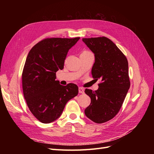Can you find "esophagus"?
Instances as JSON below:
<instances>
[{
	"label": "esophagus",
	"mask_w": 154,
	"mask_h": 154,
	"mask_svg": "<svg viewBox=\"0 0 154 154\" xmlns=\"http://www.w3.org/2000/svg\"><path fill=\"white\" fill-rule=\"evenodd\" d=\"M79 93H80V94H84V89L82 87H80L79 88Z\"/></svg>",
	"instance_id": "34e87169"
}]
</instances>
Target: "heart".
I'll return each instance as SVG.
<instances>
[{
  "label": "heart",
  "instance_id": "b5f03b06",
  "mask_svg": "<svg viewBox=\"0 0 154 154\" xmlns=\"http://www.w3.org/2000/svg\"><path fill=\"white\" fill-rule=\"evenodd\" d=\"M89 53V52H88V51H83L82 53Z\"/></svg>",
  "mask_w": 154,
  "mask_h": 154
}]
</instances>
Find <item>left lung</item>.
I'll return each instance as SVG.
<instances>
[{
    "label": "left lung",
    "mask_w": 154,
    "mask_h": 154,
    "mask_svg": "<svg viewBox=\"0 0 154 154\" xmlns=\"http://www.w3.org/2000/svg\"><path fill=\"white\" fill-rule=\"evenodd\" d=\"M82 40L95 56L91 71L92 78L101 80L97 91L85 90L91 99L85 114L94 123H103L118 113L130 88L128 60L113 42L106 37Z\"/></svg>",
    "instance_id": "8db88e82"
}]
</instances>
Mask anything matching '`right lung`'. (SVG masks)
I'll return each instance as SVG.
<instances>
[{
	"instance_id": "obj_1",
	"label": "right lung",
	"mask_w": 154,
	"mask_h": 154,
	"mask_svg": "<svg viewBox=\"0 0 154 154\" xmlns=\"http://www.w3.org/2000/svg\"><path fill=\"white\" fill-rule=\"evenodd\" d=\"M80 39L48 38L35 45L23 69V93L31 112L41 123H49L61 116L67 101L78 94L74 83L60 85L56 72L63 69L69 50Z\"/></svg>"
}]
</instances>
